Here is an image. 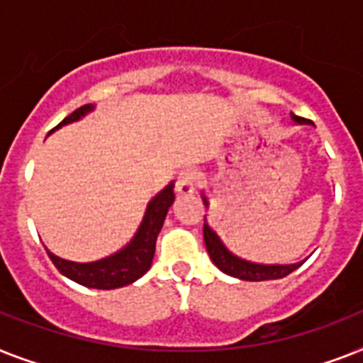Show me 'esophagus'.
Here are the masks:
<instances>
[{"instance_id": "obj_1", "label": "esophagus", "mask_w": 363, "mask_h": 363, "mask_svg": "<svg viewBox=\"0 0 363 363\" xmlns=\"http://www.w3.org/2000/svg\"><path fill=\"white\" fill-rule=\"evenodd\" d=\"M194 185H196V176L191 170H185L178 176V182H176V191L182 196H189V194L194 193Z\"/></svg>"}]
</instances>
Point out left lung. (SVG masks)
<instances>
[{"instance_id":"1","label":"left lung","mask_w":363,"mask_h":363,"mask_svg":"<svg viewBox=\"0 0 363 363\" xmlns=\"http://www.w3.org/2000/svg\"><path fill=\"white\" fill-rule=\"evenodd\" d=\"M291 121L296 122V124H313L311 121L301 118V116L293 115V113ZM202 199L203 203H206V208H208V199H206V194H202ZM203 242H206V248H208V254L209 257H211V262H213L224 274H230V277L239 278V280H247V282L278 280V278L287 277V274L295 271L296 267H301V262L289 263V265H278V263L277 265H265V263H254L235 256V254L230 252L228 248L224 247V242L220 241L217 232L209 226L206 217H203Z\"/></svg>"}]
</instances>
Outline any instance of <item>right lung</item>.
Returning <instances> with one entry per match:
<instances>
[{
    "mask_svg": "<svg viewBox=\"0 0 363 363\" xmlns=\"http://www.w3.org/2000/svg\"><path fill=\"white\" fill-rule=\"evenodd\" d=\"M91 111H94L92 104L79 107L72 115H68L61 124H57L50 133H53L62 125L81 121ZM172 202H174V182H170L163 191H160L154 199L150 200L148 206H146L145 217L140 220V226L137 228L131 241L111 256L86 263L62 259L50 250H48V256L55 263V267L61 271V274H65L79 286L92 287V289H116V287L130 286L152 267L155 241H157V235L163 228L164 217L169 213Z\"/></svg>",
    "mask_w": 363,
    "mask_h": 363,
    "instance_id": "1",
    "label": "right lung"
}]
</instances>
